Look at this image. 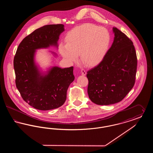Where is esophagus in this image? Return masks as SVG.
Masks as SVG:
<instances>
[{
	"mask_svg": "<svg viewBox=\"0 0 153 153\" xmlns=\"http://www.w3.org/2000/svg\"><path fill=\"white\" fill-rule=\"evenodd\" d=\"M81 74H82V76L86 75V74H87L86 71H85V69H81Z\"/></svg>",
	"mask_w": 153,
	"mask_h": 153,
	"instance_id": "34e87169",
	"label": "esophagus"
}]
</instances>
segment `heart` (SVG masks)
Returning a JSON list of instances; mask_svg holds the SVG:
<instances>
[{
	"instance_id": "obj_1",
	"label": "heart",
	"mask_w": 153,
	"mask_h": 153,
	"mask_svg": "<svg viewBox=\"0 0 153 153\" xmlns=\"http://www.w3.org/2000/svg\"><path fill=\"white\" fill-rule=\"evenodd\" d=\"M65 41L66 45L61 44L59 51L67 61H76L80 54L84 64L94 65L105 54L110 36L106 29L92 23H85L68 31Z\"/></svg>"
}]
</instances>
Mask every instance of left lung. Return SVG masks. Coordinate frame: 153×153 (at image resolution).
Returning <instances> with one entry per match:
<instances>
[{
	"mask_svg": "<svg viewBox=\"0 0 153 153\" xmlns=\"http://www.w3.org/2000/svg\"><path fill=\"white\" fill-rule=\"evenodd\" d=\"M113 44L102 61L87 72L88 94L97 105L122 101L133 88L137 57L131 39L117 27Z\"/></svg>",
	"mask_w": 153,
	"mask_h": 153,
	"instance_id": "8db88e82",
	"label": "left lung"
}]
</instances>
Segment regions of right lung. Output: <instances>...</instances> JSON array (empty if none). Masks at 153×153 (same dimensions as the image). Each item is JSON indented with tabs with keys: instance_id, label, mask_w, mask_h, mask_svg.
<instances>
[{
	"instance_id": "right-lung-1",
	"label": "right lung",
	"mask_w": 153,
	"mask_h": 153,
	"mask_svg": "<svg viewBox=\"0 0 153 153\" xmlns=\"http://www.w3.org/2000/svg\"><path fill=\"white\" fill-rule=\"evenodd\" d=\"M64 31L62 24L48 25L34 30L19 45L14 58L15 84L24 101L36 109L48 111L64 104L69 85L74 80L73 66L52 68L41 76L35 65V51L57 46L59 36Z\"/></svg>"
}]
</instances>
